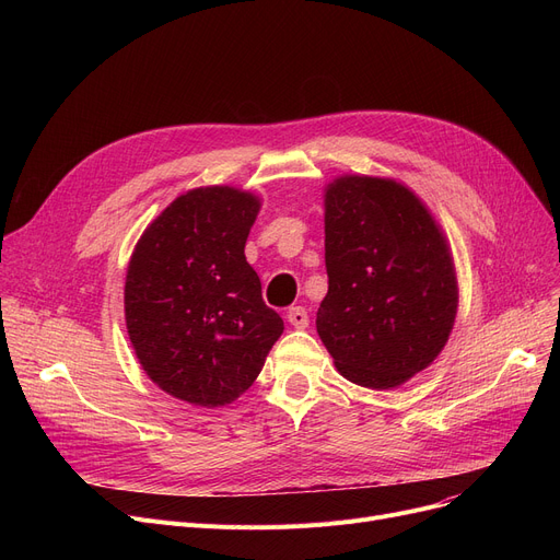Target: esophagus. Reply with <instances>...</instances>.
Instances as JSON below:
<instances>
[{
    "label": "esophagus",
    "mask_w": 560,
    "mask_h": 560,
    "mask_svg": "<svg viewBox=\"0 0 560 560\" xmlns=\"http://www.w3.org/2000/svg\"><path fill=\"white\" fill-rule=\"evenodd\" d=\"M288 322L295 329H306L308 327V313H306V308L304 306H292L288 311Z\"/></svg>",
    "instance_id": "34e87169"
}]
</instances>
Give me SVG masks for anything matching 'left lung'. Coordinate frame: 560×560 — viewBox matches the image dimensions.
<instances>
[{"instance_id": "1", "label": "left lung", "mask_w": 560, "mask_h": 560, "mask_svg": "<svg viewBox=\"0 0 560 560\" xmlns=\"http://www.w3.org/2000/svg\"><path fill=\"white\" fill-rule=\"evenodd\" d=\"M329 292L315 327L351 384L390 390L445 349L458 311L447 235L427 203L386 176L342 174L325 188Z\"/></svg>"}]
</instances>
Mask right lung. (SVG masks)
Returning <instances> with one entry per match:
<instances>
[{"mask_svg": "<svg viewBox=\"0 0 560 560\" xmlns=\"http://www.w3.org/2000/svg\"><path fill=\"white\" fill-rule=\"evenodd\" d=\"M260 199L233 186L176 197L133 247L125 319L154 384L192 406L238 399L283 334L245 258Z\"/></svg>", "mask_w": 560, "mask_h": 560, "instance_id": "obj_1", "label": "right lung"}]
</instances>
